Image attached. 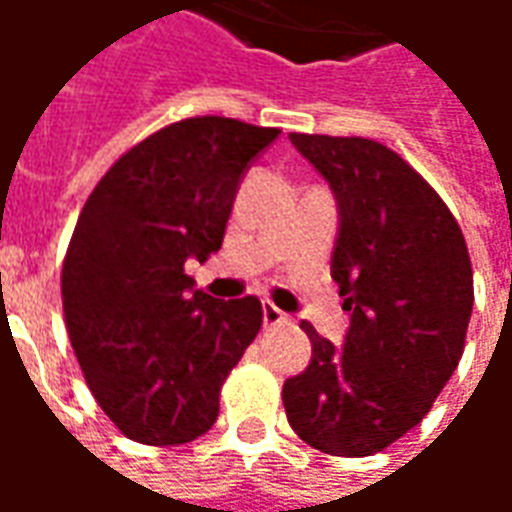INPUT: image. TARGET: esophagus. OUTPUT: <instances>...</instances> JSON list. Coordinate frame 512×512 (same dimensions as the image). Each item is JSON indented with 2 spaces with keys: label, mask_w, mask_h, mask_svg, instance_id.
Segmentation results:
<instances>
[{
  "label": "esophagus",
  "mask_w": 512,
  "mask_h": 512,
  "mask_svg": "<svg viewBox=\"0 0 512 512\" xmlns=\"http://www.w3.org/2000/svg\"><path fill=\"white\" fill-rule=\"evenodd\" d=\"M262 320L267 329H273V326H281V323H287V315L278 309V306H273V303L267 301L262 306Z\"/></svg>",
  "instance_id": "obj_1"
}]
</instances>
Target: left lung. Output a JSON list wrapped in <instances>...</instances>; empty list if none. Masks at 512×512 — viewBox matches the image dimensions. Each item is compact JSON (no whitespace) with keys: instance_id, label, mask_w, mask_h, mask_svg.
Here are the masks:
<instances>
[{"instance_id":"left-lung-1","label":"left lung","mask_w":512,"mask_h":512,"mask_svg":"<svg viewBox=\"0 0 512 512\" xmlns=\"http://www.w3.org/2000/svg\"><path fill=\"white\" fill-rule=\"evenodd\" d=\"M337 200L331 278L351 312L343 345L309 323L312 359L284 382L298 438L368 457L424 421L463 357L474 273L463 231L415 169L370 139L290 133Z\"/></svg>"}]
</instances>
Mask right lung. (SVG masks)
Instances as JSON below:
<instances>
[{
    "instance_id": "right-lung-1",
    "label": "right lung",
    "mask_w": 512,
    "mask_h": 512,
    "mask_svg": "<svg viewBox=\"0 0 512 512\" xmlns=\"http://www.w3.org/2000/svg\"><path fill=\"white\" fill-rule=\"evenodd\" d=\"M281 130L197 116L158 130L97 183L63 262V315L102 412L130 440L206 435L262 329L259 298L217 301L183 273L217 253L239 183Z\"/></svg>"
}]
</instances>
